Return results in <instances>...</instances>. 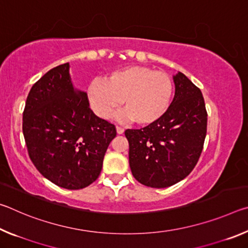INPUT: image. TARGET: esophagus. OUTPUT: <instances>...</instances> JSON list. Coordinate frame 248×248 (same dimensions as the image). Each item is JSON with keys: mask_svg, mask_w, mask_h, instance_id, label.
I'll return each instance as SVG.
<instances>
[{"mask_svg": "<svg viewBox=\"0 0 248 248\" xmlns=\"http://www.w3.org/2000/svg\"><path fill=\"white\" fill-rule=\"evenodd\" d=\"M116 129H117V133H118V134H123V133H124V128H121L120 125H117Z\"/></svg>", "mask_w": 248, "mask_h": 248, "instance_id": "obj_1", "label": "esophagus"}]
</instances>
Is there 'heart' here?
Returning <instances> with one entry per match:
<instances>
[{
  "label": "heart",
  "mask_w": 248,
  "mask_h": 248,
  "mask_svg": "<svg viewBox=\"0 0 248 248\" xmlns=\"http://www.w3.org/2000/svg\"><path fill=\"white\" fill-rule=\"evenodd\" d=\"M173 83L169 75L148 68L131 65L112 71L106 79H94L87 87V99L94 112L106 119L120 107V119L138 124L157 120L169 107Z\"/></svg>",
  "instance_id": "b5f03b06"
}]
</instances>
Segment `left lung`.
Wrapping results in <instances>:
<instances>
[{
	"label": "left lung",
	"instance_id": "1",
	"mask_svg": "<svg viewBox=\"0 0 248 248\" xmlns=\"http://www.w3.org/2000/svg\"><path fill=\"white\" fill-rule=\"evenodd\" d=\"M175 95L157 120L124 131L133 177L152 188H166L187 177L202 152L208 114L202 93L186 75L174 77Z\"/></svg>",
	"mask_w": 248,
	"mask_h": 248
}]
</instances>
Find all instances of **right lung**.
<instances>
[{
  "label": "right lung",
  "instance_id": "obj_1",
  "mask_svg": "<svg viewBox=\"0 0 248 248\" xmlns=\"http://www.w3.org/2000/svg\"><path fill=\"white\" fill-rule=\"evenodd\" d=\"M69 63L48 71L33 84L23 112L28 155L39 173L70 190L98 178L115 124L90 108L87 94L75 90Z\"/></svg>",
  "mask_w": 248,
  "mask_h": 248
}]
</instances>
